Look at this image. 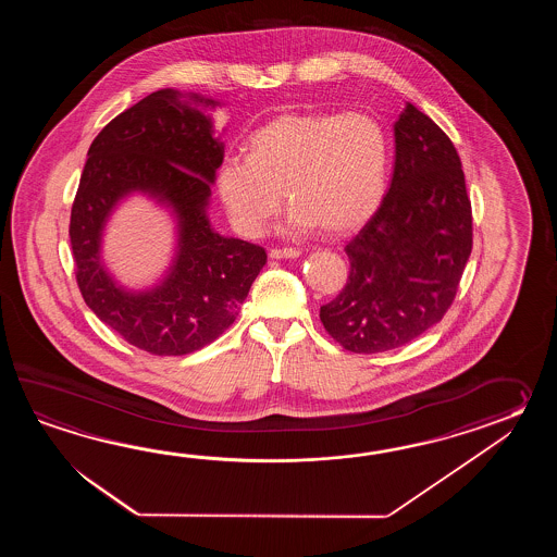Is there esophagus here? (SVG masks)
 Returning <instances> with one entry per match:
<instances>
[{"label": "esophagus", "instance_id": "esophagus-1", "mask_svg": "<svg viewBox=\"0 0 557 557\" xmlns=\"http://www.w3.org/2000/svg\"><path fill=\"white\" fill-rule=\"evenodd\" d=\"M300 255V249H271L269 257L271 259H296Z\"/></svg>", "mask_w": 557, "mask_h": 557}]
</instances>
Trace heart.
<instances>
[{
    "instance_id": "b5f03b06",
    "label": "heart",
    "mask_w": 557,
    "mask_h": 557,
    "mask_svg": "<svg viewBox=\"0 0 557 557\" xmlns=\"http://www.w3.org/2000/svg\"><path fill=\"white\" fill-rule=\"evenodd\" d=\"M388 177V139L367 113L295 111L249 139V159L231 157L216 187L238 233L259 237L286 199L290 223L343 237L379 211Z\"/></svg>"
}]
</instances>
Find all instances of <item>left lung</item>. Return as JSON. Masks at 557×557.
I'll list each match as a JSON object with an SVG mask.
<instances>
[{
    "mask_svg": "<svg viewBox=\"0 0 557 557\" xmlns=\"http://www.w3.org/2000/svg\"><path fill=\"white\" fill-rule=\"evenodd\" d=\"M394 143L391 189L344 247L341 295L320 307L326 332L355 355L398 348L440 322L472 252V202L450 137L408 103Z\"/></svg>",
    "mask_w": 557,
    "mask_h": 557,
    "instance_id": "1",
    "label": "left lung"
}]
</instances>
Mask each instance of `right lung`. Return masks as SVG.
<instances>
[{
	"label": "right lung",
	"mask_w": 557,
	"mask_h": 557,
	"mask_svg": "<svg viewBox=\"0 0 557 557\" xmlns=\"http://www.w3.org/2000/svg\"><path fill=\"white\" fill-rule=\"evenodd\" d=\"M159 89L109 121L95 137L72 207L75 278L87 307L121 338L154 356H183L216 341L235 322L267 252L240 238L221 237L207 216L223 143L197 106L213 99ZM133 189L174 207L178 257L153 292L116 286L98 259L106 216Z\"/></svg>",
	"instance_id": "1"
}]
</instances>
